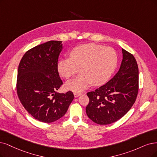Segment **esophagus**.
Returning a JSON list of instances; mask_svg holds the SVG:
<instances>
[{"mask_svg":"<svg viewBox=\"0 0 157 157\" xmlns=\"http://www.w3.org/2000/svg\"><path fill=\"white\" fill-rule=\"evenodd\" d=\"M74 97H75V98H76V97H78L79 96H80V95H81V93H79V92H74Z\"/></svg>","mask_w":157,"mask_h":157,"instance_id":"34e87169","label":"esophagus"}]
</instances>
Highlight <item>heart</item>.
I'll list each match as a JSON object with an SVG mask.
<instances>
[{
  "label": "heart",
  "mask_w": 157,
  "mask_h": 157,
  "mask_svg": "<svg viewBox=\"0 0 157 157\" xmlns=\"http://www.w3.org/2000/svg\"><path fill=\"white\" fill-rule=\"evenodd\" d=\"M71 58H62L57 61V69L61 77L69 79L80 68L81 75L66 83V88L75 92L83 91L92 84L105 83L117 67L118 56L111 47L95 43L75 46L70 52Z\"/></svg>",
  "instance_id": "obj_1"
}]
</instances>
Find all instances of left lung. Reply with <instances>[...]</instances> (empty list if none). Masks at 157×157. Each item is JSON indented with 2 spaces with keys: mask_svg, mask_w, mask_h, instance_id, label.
<instances>
[{
  "mask_svg": "<svg viewBox=\"0 0 157 157\" xmlns=\"http://www.w3.org/2000/svg\"><path fill=\"white\" fill-rule=\"evenodd\" d=\"M119 71L106 84L86 93L88 117L94 123L108 125L118 121L135 103L138 92V67L135 57L122 48Z\"/></svg>",
  "mask_w": 157,
  "mask_h": 157,
  "instance_id": "left-lung-1",
  "label": "left lung"
}]
</instances>
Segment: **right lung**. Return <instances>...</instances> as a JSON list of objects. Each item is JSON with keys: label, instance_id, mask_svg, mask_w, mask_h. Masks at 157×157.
I'll use <instances>...</instances> for the list:
<instances>
[{"label": "right lung", "instance_id": "1", "mask_svg": "<svg viewBox=\"0 0 157 157\" xmlns=\"http://www.w3.org/2000/svg\"><path fill=\"white\" fill-rule=\"evenodd\" d=\"M61 41L50 40L28 50L19 63L17 93L23 107L36 120L51 123L67 113L72 91L56 92L63 85L57 69Z\"/></svg>", "mask_w": 157, "mask_h": 157}]
</instances>
